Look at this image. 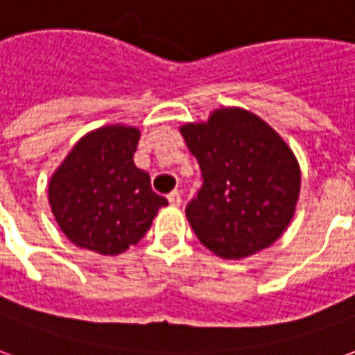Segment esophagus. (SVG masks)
<instances>
[{"mask_svg":"<svg viewBox=\"0 0 355 355\" xmlns=\"http://www.w3.org/2000/svg\"><path fill=\"white\" fill-rule=\"evenodd\" d=\"M167 199H169V202H171L173 207H180V202H182V196H180V191H178V189L171 191V193L167 196Z\"/></svg>","mask_w":355,"mask_h":355,"instance_id":"esophagus-1","label":"esophagus"}]
</instances>
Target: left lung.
<instances>
[{
    "mask_svg": "<svg viewBox=\"0 0 355 355\" xmlns=\"http://www.w3.org/2000/svg\"><path fill=\"white\" fill-rule=\"evenodd\" d=\"M202 186L186 207L199 242L221 259L266 250L285 232L300 197V166L270 124L240 107L180 128Z\"/></svg>",
    "mask_w": 355,
    "mask_h": 355,
    "instance_id": "obj_1",
    "label": "left lung"
}]
</instances>
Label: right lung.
Here are the masks:
<instances>
[{"mask_svg": "<svg viewBox=\"0 0 355 355\" xmlns=\"http://www.w3.org/2000/svg\"><path fill=\"white\" fill-rule=\"evenodd\" d=\"M134 126L112 124L83 135L48 186L51 212L78 248L119 255L150 229L166 197L134 164L139 141Z\"/></svg>", "mask_w": 355, "mask_h": 355, "instance_id": "obj_1", "label": "right lung"}]
</instances>
